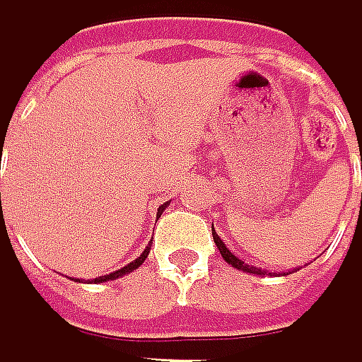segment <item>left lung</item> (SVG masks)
Returning a JSON list of instances; mask_svg holds the SVG:
<instances>
[{
  "label": "left lung",
  "mask_w": 362,
  "mask_h": 362,
  "mask_svg": "<svg viewBox=\"0 0 362 362\" xmlns=\"http://www.w3.org/2000/svg\"><path fill=\"white\" fill-rule=\"evenodd\" d=\"M212 238H214V243H216V249L221 251L223 259H225L229 266H234V268H238V270H243V272H251V274H266V270H262V268H255V266H249V264H245L243 259H238L234 253H231V251L225 247V243L218 238V234L214 231V225H212ZM268 274H272V272H268Z\"/></svg>",
  "instance_id": "8db88e82"
}]
</instances>
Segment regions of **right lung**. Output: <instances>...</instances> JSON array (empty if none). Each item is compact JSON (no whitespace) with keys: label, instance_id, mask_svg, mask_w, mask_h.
Returning <instances> with one entry per match:
<instances>
[{"label":"right lung","instance_id":"obj_1","mask_svg":"<svg viewBox=\"0 0 362 362\" xmlns=\"http://www.w3.org/2000/svg\"><path fill=\"white\" fill-rule=\"evenodd\" d=\"M163 210H165V206H160L158 208V214H163ZM148 253H150V247H146L144 249V253L137 257V259H133L131 264H126L124 268H119V270H115V272H109V274H105V276H98V279H94V283H103V281H113V279H117V276H124V274H128V272H133V270H137L144 262H146V257H148Z\"/></svg>","mask_w":362,"mask_h":362}]
</instances>
